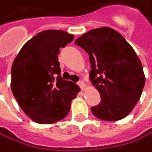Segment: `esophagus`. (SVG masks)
I'll list each match as a JSON object with an SVG mask.
<instances>
[{
    "mask_svg": "<svg viewBox=\"0 0 152 152\" xmlns=\"http://www.w3.org/2000/svg\"><path fill=\"white\" fill-rule=\"evenodd\" d=\"M78 85H79V87H80L82 90H84L85 88H86V84H85V82H84L83 80H80L79 82H78Z\"/></svg>",
    "mask_w": 152,
    "mask_h": 152,
    "instance_id": "34e87169",
    "label": "esophagus"
}]
</instances>
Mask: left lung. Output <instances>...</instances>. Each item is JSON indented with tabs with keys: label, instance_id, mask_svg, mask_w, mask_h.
<instances>
[{
	"label": "left lung",
	"instance_id": "left-lung-1",
	"mask_svg": "<svg viewBox=\"0 0 152 152\" xmlns=\"http://www.w3.org/2000/svg\"><path fill=\"white\" fill-rule=\"evenodd\" d=\"M89 54L90 79L101 102L91 107L100 120L114 121L126 117L140 99L145 86L141 61L134 48L117 31L103 27L75 41Z\"/></svg>",
	"mask_w": 152,
	"mask_h": 152
}]
</instances>
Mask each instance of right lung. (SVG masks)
I'll return each instance as SVG.
<instances>
[{
  "instance_id": "1",
  "label": "right lung",
  "mask_w": 152,
  "mask_h": 152,
  "mask_svg": "<svg viewBox=\"0 0 152 152\" xmlns=\"http://www.w3.org/2000/svg\"><path fill=\"white\" fill-rule=\"evenodd\" d=\"M74 35L48 30L27 42L14 60L11 90L18 104L31 120L50 124L65 118L71 101L80 88L63 80L58 55L61 48L71 43Z\"/></svg>"
}]
</instances>
